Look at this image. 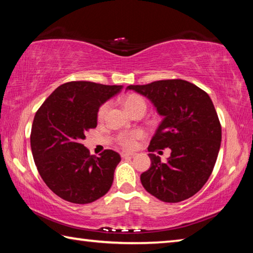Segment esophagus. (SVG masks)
I'll return each mask as SVG.
<instances>
[{"mask_svg":"<svg viewBox=\"0 0 253 253\" xmlns=\"http://www.w3.org/2000/svg\"><path fill=\"white\" fill-rule=\"evenodd\" d=\"M122 157H127V156H135L136 153L135 152H122Z\"/></svg>","mask_w":253,"mask_h":253,"instance_id":"obj_1","label":"esophagus"}]
</instances>
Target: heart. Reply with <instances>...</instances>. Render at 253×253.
<instances>
[{
  "label": "heart",
  "mask_w": 253,
  "mask_h": 253,
  "mask_svg": "<svg viewBox=\"0 0 253 253\" xmlns=\"http://www.w3.org/2000/svg\"><path fill=\"white\" fill-rule=\"evenodd\" d=\"M123 105L124 108H125L128 111H130L131 109L136 108L138 106H144L145 107V101L143 100L142 97L137 96V95H128L127 97L124 98L123 100ZM108 110V104H104L102 105L99 110H98V118L102 119L105 117V115ZM143 136V131L142 130H134V131H125L119 134L117 137L118 143L122 145L124 147L127 148H131L136 145V140L140 138Z\"/></svg>",
  "instance_id": "1"
}]
</instances>
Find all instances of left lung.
I'll use <instances>...</instances> for the list:
<instances>
[{
	"instance_id": "left-lung-1",
	"label": "left lung",
	"mask_w": 253,
	"mask_h": 253,
	"mask_svg": "<svg viewBox=\"0 0 253 253\" xmlns=\"http://www.w3.org/2000/svg\"><path fill=\"white\" fill-rule=\"evenodd\" d=\"M126 90L146 97L163 117L148 151L170 148L165 163L148 154L151 168L140 175L144 188L169 203L193 196L211 175L221 146V125L211 98L182 79L130 84Z\"/></svg>"
}]
</instances>
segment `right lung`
Segmentation results:
<instances>
[{"label": "right lung", "instance_id": "obj_1", "mask_svg": "<svg viewBox=\"0 0 253 253\" xmlns=\"http://www.w3.org/2000/svg\"><path fill=\"white\" fill-rule=\"evenodd\" d=\"M122 89L71 81L59 85L37 111L30 138L33 160L46 186L59 198L87 204L109 191L121 155L111 149L99 157L90 155L81 140L97 126L100 106Z\"/></svg>", "mask_w": 253, "mask_h": 253}]
</instances>
